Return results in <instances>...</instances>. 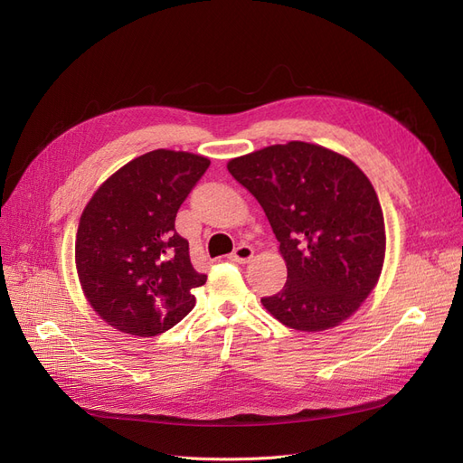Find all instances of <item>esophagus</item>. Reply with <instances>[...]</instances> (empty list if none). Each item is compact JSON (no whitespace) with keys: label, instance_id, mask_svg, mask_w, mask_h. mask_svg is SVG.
<instances>
[{"label":"esophagus","instance_id":"1","mask_svg":"<svg viewBox=\"0 0 463 463\" xmlns=\"http://www.w3.org/2000/svg\"><path fill=\"white\" fill-rule=\"evenodd\" d=\"M253 255H255V249L250 247V245H245V243H241L240 247H235V250L232 253V260L233 262H240V264H245V262H249L250 259H253Z\"/></svg>","mask_w":463,"mask_h":463}]
</instances>
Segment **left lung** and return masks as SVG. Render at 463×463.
<instances>
[{
    "mask_svg": "<svg viewBox=\"0 0 463 463\" xmlns=\"http://www.w3.org/2000/svg\"><path fill=\"white\" fill-rule=\"evenodd\" d=\"M260 203L288 266L282 291L260 303L301 332L338 326L374 289L386 232L369 177L320 145L289 141L228 162Z\"/></svg>",
    "mask_w": 463,
    "mask_h": 463,
    "instance_id": "8db88e82",
    "label": "left lung"
}]
</instances>
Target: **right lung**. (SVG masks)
Segmentation results:
<instances>
[{
  "mask_svg": "<svg viewBox=\"0 0 463 463\" xmlns=\"http://www.w3.org/2000/svg\"><path fill=\"white\" fill-rule=\"evenodd\" d=\"M210 160L158 148L137 156L96 189L79 220L75 264L96 315L133 335H156L194 307L206 276L193 269L177 210Z\"/></svg>",
  "mask_w": 463,
  "mask_h": 463,
  "instance_id": "1",
  "label": "right lung"
}]
</instances>
